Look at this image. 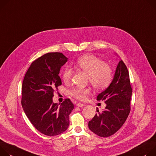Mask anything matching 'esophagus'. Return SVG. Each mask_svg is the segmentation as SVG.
Segmentation results:
<instances>
[{"label": "esophagus", "mask_w": 156, "mask_h": 156, "mask_svg": "<svg viewBox=\"0 0 156 156\" xmlns=\"http://www.w3.org/2000/svg\"><path fill=\"white\" fill-rule=\"evenodd\" d=\"M76 106H77V107H84V106H85V104H83V103H77V104H76Z\"/></svg>", "instance_id": "34e87169"}]
</instances>
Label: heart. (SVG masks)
<instances>
[{"label": "heart", "instance_id": "obj_1", "mask_svg": "<svg viewBox=\"0 0 156 156\" xmlns=\"http://www.w3.org/2000/svg\"><path fill=\"white\" fill-rule=\"evenodd\" d=\"M74 66L89 74V81L97 90L107 88L113 79L112 67L108 63L94 55H86L80 57L75 62ZM73 74V69L66 67L62 74L64 82L70 81ZM90 93L89 88L80 86H76L69 91V94L72 97L80 100H84Z\"/></svg>", "mask_w": 156, "mask_h": 156}]
</instances>
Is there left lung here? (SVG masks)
<instances>
[{
	"mask_svg": "<svg viewBox=\"0 0 156 156\" xmlns=\"http://www.w3.org/2000/svg\"><path fill=\"white\" fill-rule=\"evenodd\" d=\"M132 91L127 67L120 60L109 87L97 97L107 106L101 112L97 108V113L89 122V129L100 137L110 136L119 130L129 114Z\"/></svg>",
	"mask_w": 156,
	"mask_h": 156,
	"instance_id": "8db88e82",
	"label": "left lung"
}]
</instances>
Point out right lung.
<instances>
[{
    "label": "right lung",
    "instance_id": "1",
    "mask_svg": "<svg viewBox=\"0 0 156 156\" xmlns=\"http://www.w3.org/2000/svg\"><path fill=\"white\" fill-rule=\"evenodd\" d=\"M67 61L61 53H46L31 63L22 83L21 103L27 116L38 131L49 136L67 129L69 116L74 109L69 98L60 106L53 101L55 90L62 84L61 67Z\"/></svg>",
    "mask_w": 156,
    "mask_h": 156
}]
</instances>
